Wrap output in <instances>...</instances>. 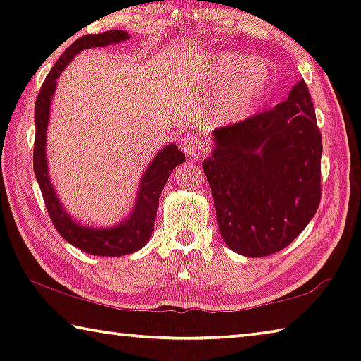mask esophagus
<instances>
[{"label": "esophagus", "mask_w": 361, "mask_h": 361, "mask_svg": "<svg viewBox=\"0 0 361 361\" xmlns=\"http://www.w3.org/2000/svg\"><path fill=\"white\" fill-rule=\"evenodd\" d=\"M183 151L186 152V156L192 159H199L204 156L205 152V145L200 142L199 138H186L183 142Z\"/></svg>", "instance_id": "34e87169"}]
</instances>
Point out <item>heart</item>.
<instances>
[{"label": "heart", "mask_w": 361, "mask_h": 361, "mask_svg": "<svg viewBox=\"0 0 361 361\" xmlns=\"http://www.w3.org/2000/svg\"><path fill=\"white\" fill-rule=\"evenodd\" d=\"M213 82H224L210 106V119L218 124L242 121L256 106L271 84V70L262 60L226 52L210 65Z\"/></svg>", "instance_id": "1"}]
</instances>
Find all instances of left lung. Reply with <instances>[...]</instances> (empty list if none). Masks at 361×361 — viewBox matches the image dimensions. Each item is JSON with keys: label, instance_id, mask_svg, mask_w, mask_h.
<instances>
[{"label": "left lung", "instance_id": "obj_1", "mask_svg": "<svg viewBox=\"0 0 361 361\" xmlns=\"http://www.w3.org/2000/svg\"><path fill=\"white\" fill-rule=\"evenodd\" d=\"M213 142L202 167L226 245L248 258L288 247L322 197V135L304 79L274 109L213 130Z\"/></svg>", "mask_w": 361, "mask_h": 361}]
</instances>
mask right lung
Listing matches in <instances>:
<instances>
[{
  "label": "right lung",
  "instance_id": "1",
  "mask_svg": "<svg viewBox=\"0 0 361 361\" xmlns=\"http://www.w3.org/2000/svg\"><path fill=\"white\" fill-rule=\"evenodd\" d=\"M130 35L122 30H109L99 35H84L76 39L66 49L63 56L57 60V63L49 71L46 81L42 82L41 90L35 105V151H33V170L41 188L42 197L49 216L59 234L71 245L82 250V252L95 256H124L143 248L151 239L154 229L156 213L159 205V197L170 173L176 166L185 162V154L176 148L175 143L167 145L157 152L156 157L149 162L148 169L140 180L138 194L135 205L124 221L111 226V228H89L79 224L57 197V191L54 189L49 176L47 154H46V137L49 113H51L52 97L57 89V78L62 75L73 59L84 49L103 47L109 44L127 41Z\"/></svg>",
  "mask_w": 361,
  "mask_h": 361
}]
</instances>
